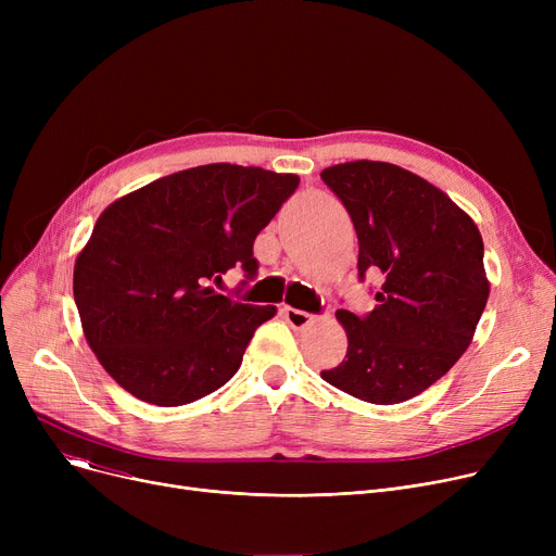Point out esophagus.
Wrapping results in <instances>:
<instances>
[{
    "mask_svg": "<svg viewBox=\"0 0 556 556\" xmlns=\"http://www.w3.org/2000/svg\"><path fill=\"white\" fill-rule=\"evenodd\" d=\"M281 315L286 323L293 327V329H304L313 323V315L306 313V311H300V308H293V306H283L281 308Z\"/></svg>",
    "mask_w": 556,
    "mask_h": 556,
    "instance_id": "1",
    "label": "esophagus"
}]
</instances>
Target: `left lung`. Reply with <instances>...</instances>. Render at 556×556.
Here are the masks:
<instances>
[{
    "label": "left lung",
    "instance_id": "left-lung-1",
    "mask_svg": "<svg viewBox=\"0 0 556 556\" xmlns=\"http://www.w3.org/2000/svg\"><path fill=\"white\" fill-rule=\"evenodd\" d=\"M319 178L352 216L358 279H383L374 311L336 313L349 346L323 378L376 405L413 399L473 340L489 300L480 231L444 191L388 162L336 164Z\"/></svg>",
    "mask_w": 556,
    "mask_h": 556
}]
</instances>
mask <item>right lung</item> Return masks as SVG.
<instances>
[{"mask_svg":"<svg viewBox=\"0 0 556 556\" xmlns=\"http://www.w3.org/2000/svg\"><path fill=\"white\" fill-rule=\"evenodd\" d=\"M298 185L293 173L207 164L146 185L99 216L76 258L74 300L87 344L126 392L175 407L239 371L277 308L218 295L210 283L233 266L256 277V233Z\"/></svg>","mask_w":556,"mask_h":556,"instance_id":"obj_1","label":"right lung"}]
</instances>
